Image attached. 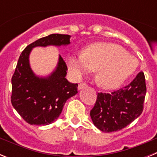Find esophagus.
I'll return each mask as SVG.
<instances>
[{"label": "esophagus", "instance_id": "34e87169", "mask_svg": "<svg viewBox=\"0 0 157 157\" xmlns=\"http://www.w3.org/2000/svg\"><path fill=\"white\" fill-rule=\"evenodd\" d=\"M86 87H87L86 84V83H84V82H82V83H80V84H78V90H82V89L86 88Z\"/></svg>", "mask_w": 157, "mask_h": 157}]
</instances>
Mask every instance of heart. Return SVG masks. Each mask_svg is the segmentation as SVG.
Here are the masks:
<instances>
[{"label": "heart", "instance_id": "b5f03b06", "mask_svg": "<svg viewBox=\"0 0 157 157\" xmlns=\"http://www.w3.org/2000/svg\"><path fill=\"white\" fill-rule=\"evenodd\" d=\"M67 65L75 79H79L94 69L98 85L105 89H113L135 71L138 62L119 45L101 42L89 45L83 52L69 55Z\"/></svg>", "mask_w": 157, "mask_h": 157}]
</instances>
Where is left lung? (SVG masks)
<instances>
[{
    "label": "left lung",
    "instance_id": "left-lung-1",
    "mask_svg": "<svg viewBox=\"0 0 157 157\" xmlns=\"http://www.w3.org/2000/svg\"><path fill=\"white\" fill-rule=\"evenodd\" d=\"M145 94V78L142 71L129 85L120 90L111 94L98 93L90 111L93 123L105 133L122 130L141 114Z\"/></svg>",
    "mask_w": 157,
    "mask_h": 157
}]
</instances>
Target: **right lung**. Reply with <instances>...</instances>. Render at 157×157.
I'll return each instance as SVG.
<instances>
[{
  "label": "right lung",
  "instance_id": "1",
  "mask_svg": "<svg viewBox=\"0 0 157 157\" xmlns=\"http://www.w3.org/2000/svg\"><path fill=\"white\" fill-rule=\"evenodd\" d=\"M68 34H52L41 37L25 48L12 78V105L25 121L31 125H48L57 120L67 99L78 93V84L66 78L67 67L59 55L56 68L48 76L36 75L30 66L32 48L70 44Z\"/></svg>",
  "mask_w": 157,
  "mask_h": 157
}]
</instances>
